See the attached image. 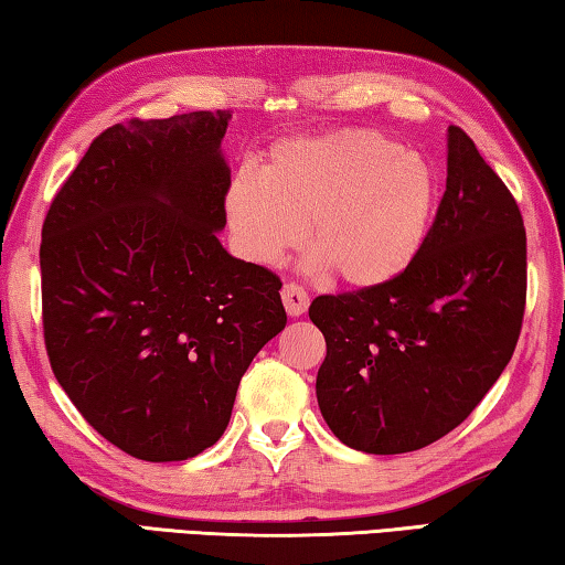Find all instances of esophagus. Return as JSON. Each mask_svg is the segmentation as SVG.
I'll return each mask as SVG.
<instances>
[{
  "instance_id": "1",
  "label": "esophagus",
  "mask_w": 565,
  "mask_h": 565,
  "mask_svg": "<svg viewBox=\"0 0 565 565\" xmlns=\"http://www.w3.org/2000/svg\"><path fill=\"white\" fill-rule=\"evenodd\" d=\"M281 299L289 317H301V313L309 309V294H306L299 284H284Z\"/></svg>"
}]
</instances>
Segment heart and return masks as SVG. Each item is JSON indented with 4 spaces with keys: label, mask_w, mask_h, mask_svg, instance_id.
I'll list each match as a JSON object with an SVG mask.
<instances>
[{
    "label": "heart",
    "mask_w": 565,
    "mask_h": 565,
    "mask_svg": "<svg viewBox=\"0 0 565 565\" xmlns=\"http://www.w3.org/2000/svg\"><path fill=\"white\" fill-rule=\"evenodd\" d=\"M436 174L384 134L349 129L284 139L259 177L238 171L224 209L246 259L271 266L303 242L311 269H331L353 289L398 279L418 259L436 212Z\"/></svg>",
    "instance_id": "heart-1"
}]
</instances>
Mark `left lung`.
I'll use <instances>...</instances> for the list:
<instances>
[{"label":"left lung","instance_id":"8db88e82","mask_svg":"<svg viewBox=\"0 0 565 565\" xmlns=\"http://www.w3.org/2000/svg\"><path fill=\"white\" fill-rule=\"evenodd\" d=\"M525 306L519 204L466 131H446V191L418 259L376 289L317 296L327 339L321 416L363 454L438 441L481 404L513 356Z\"/></svg>","mask_w":565,"mask_h":565}]
</instances>
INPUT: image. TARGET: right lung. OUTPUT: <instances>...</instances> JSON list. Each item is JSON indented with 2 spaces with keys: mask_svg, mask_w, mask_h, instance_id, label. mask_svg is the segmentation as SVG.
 Masks as SVG:
<instances>
[{
  "mask_svg": "<svg viewBox=\"0 0 565 565\" xmlns=\"http://www.w3.org/2000/svg\"><path fill=\"white\" fill-rule=\"evenodd\" d=\"M228 121L189 111L114 124L44 218L52 371L79 414L141 461L214 446L248 363L286 327L279 276L218 242Z\"/></svg>",
  "mask_w": 565,
  "mask_h": 565,
  "instance_id": "obj_1",
  "label": "right lung"
}]
</instances>
